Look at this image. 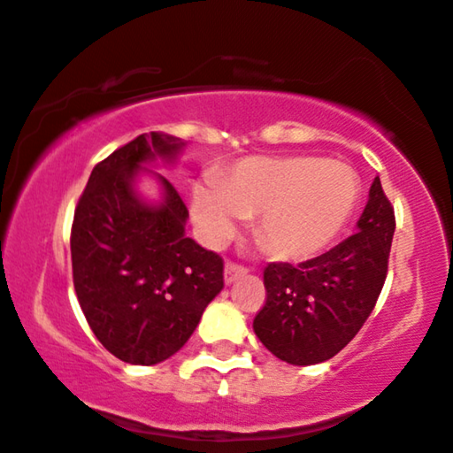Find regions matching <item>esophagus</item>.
<instances>
[{
  "label": "esophagus",
  "mask_w": 453,
  "mask_h": 453,
  "mask_svg": "<svg viewBox=\"0 0 453 453\" xmlns=\"http://www.w3.org/2000/svg\"><path fill=\"white\" fill-rule=\"evenodd\" d=\"M248 268H244V266H240V265H234V262H227L226 265V270H224V280H226V285H232V282L238 279V276H242L246 273Z\"/></svg>",
  "instance_id": "34e87169"
}]
</instances>
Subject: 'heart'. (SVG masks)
Masks as SVG:
<instances>
[{"mask_svg": "<svg viewBox=\"0 0 453 453\" xmlns=\"http://www.w3.org/2000/svg\"><path fill=\"white\" fill-rule=\"evenodd\" d=\"M352 168L321 157L244 158L218 179L197 185L191 213L209 246H224L250 215H258V238L274 254L309 258L346 227L357 201Z\"/></svg>", "mask_w": 453, "mask_h": 453, "instance_id": "b5f03b06", "label": "heart"}]
</instances>
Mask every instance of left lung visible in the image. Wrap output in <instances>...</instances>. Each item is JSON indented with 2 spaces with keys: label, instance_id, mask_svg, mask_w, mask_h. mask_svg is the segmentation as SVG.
Returning a JSON list of instances; mask_svg holds the SVG:
<instances>
[{
  "label": "left lung",
  "instance_id": "1",
  "mask_svg": "<svg viewBox=\"0 0 453 453\" xmlns=\"http://www.w3.org/2000/svg\"><path fill=\"white\" fill-rule=\"evenodd\" d=\"M393 235L395 209L376 177L349 238L296 266L270 262L266 303L254 317L266 349L282 362L311 366L346 348L382 291Z\"/></svg>",
  "mask_w": 453,
  "mask_h": 453
}]
</instances>
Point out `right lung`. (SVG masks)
<instances>
[{
	"label": "right lung",
	"mask_w": 453,
	"mask_h": 453,
	"mask_svg": "<svg viewBox=\"0 0 453 453\" xmlns=\"http://www.w3.org/2000/svg\"><path fill=\"white\" fill-rule=\"evenodd\" d=\"M185 142L162 132L118 148L91 171L71 229L73 282L97 340L121 362L152 366L185 346L224 288V260L187 238V205L168 179L158 203L136 188L146 165Z\"/></svg>",
	"instance_id": "1"
}]
</instances>
